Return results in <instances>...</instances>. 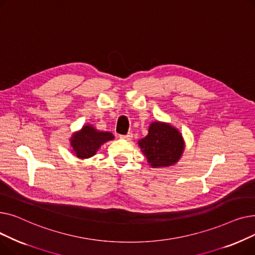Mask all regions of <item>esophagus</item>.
<instances>
[{
	"label": "esophagus",
	"instance_id": "34e87169",
	"mask_svg": "<svg viewBox=\"0 0 255 255\" xmlns=\"http://www.w3.org/2000/svg\"><path fill=\"white\" fill-rule=\"evenodd\" d=\"M132 137H133L132 133H128V134H126V135H120V138L125 139V140H131Z\"/></svg>",
	"mask_w": 255,
	"mask_h": 255
}]
</instances>
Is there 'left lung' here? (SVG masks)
Instances as JSON below:
<instances>
[{"label": "left lung", "mask_w": 255, "mask_h": 255, "mask_svg": "<svg viewBox=\"0 0 255 255\" xmlns=\"http://www.w3.org/2000/svg\"><path fill=\"white\" fill-rule=\"evenodd\" d=\"M138 145L153 168L175 165L185 150L182 133L169 123L160 121L150 124L148 135L138 140Z\"/></svg>", "instance_id": "left-lung-1"}]
</instances>
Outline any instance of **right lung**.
<instances>
[{
	"mask_svg": "<svg viewBox=\"0 0 255 255\" xmlns=\"http://www.w3.org/2000/svg\"><path fill=\"white\" fill-rule=\"evenodd\" d=\"M114 138L113 133L99 131L93 125L86 124L70 137L71 151L79 159H88L95 155L102 144Z\"/></svg>",
	"mask_w": 255,
	"mask_h": 255,
	"instance_id": "add662e5",
	"label": "right lung"
}]
</instances>
